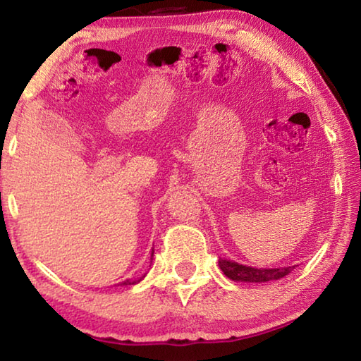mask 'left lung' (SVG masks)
Masks as SVG:
<instances>
[{
    "instance_id": "left-lung-1",
    "label": "left lung",
    "mask_w": 361,
    "mask_h": 361,
    "mask_svg": "<svg viewBox=\"0 0 361 361\" xmlns=\"http://www.w3.org/2000/svg\"><path fill=\"white\" fill-rule=\"evenodd\" d=\"M219 269L224 272L226 277L231 280H235V282H253V283H261V282H271V280H279L295 269V266L288 267H276V269H258V267H250L239 264V262L231 261V259H223L219 258L218 261Z\"/></svg>"
}]
</instances>
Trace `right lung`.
<instances>
[{"mask_svg": "<svg viewBox=\"0 0 361 361\" xmlns=\"http://www.w3.org/2000/svg\"><path fill=\"white\" fill-rule=\"evenodd\" d=\"M152 253H154V252H152ZM152 253H151V259H152ZM142 279H143V277H142ZM142 279H138V280H127V282L121 283V285H135V283H138Z\"/></svg>", "mask_w": 361, "mask_h": 361, "instance_id": "1", "label": "right lung"}]
</instances>
